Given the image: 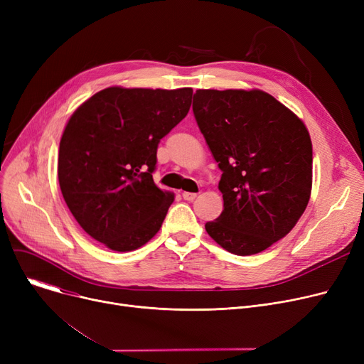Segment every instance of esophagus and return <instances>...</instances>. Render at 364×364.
<instances>
[{"mask_svg": "<svg viewBox=\"0 0 364 364\" xmlns=\"http://www.w3.org/2000/svg\"><path fill=\"white\" fill-rule=\"evenodd\" d=\"M196 193H190V192H183V199L187 200V202H192L196 199Z\"/></svg>", "mask_w": 364, "mask_h": 364, "instance_id": "obj_1", "label": "esophagus"}]
</instances>
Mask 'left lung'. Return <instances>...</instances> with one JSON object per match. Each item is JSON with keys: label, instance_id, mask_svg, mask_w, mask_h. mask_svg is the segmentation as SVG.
<instances>
[{"label": "left lung", "instance_id": "obj_1", "mask_svg": "<svg viewBox=\"0 0 364 364\" xmlns=\"http://www.w3.org/2000/svg\"><path fill=\"white\" fill-rule=\"evenodd\" d=\"M193 113L223 172L224 209L206 232L235 255L262 252L292 230L309 205L310 134L259 90H198Z\"/></svg>", "mask_w": 364, "mask_h": 364}]
</instances>
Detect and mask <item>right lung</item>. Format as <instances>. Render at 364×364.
<instances>
[{"label":"right lung","instance_id":"obj_1","mask_svg":"<svg viewBox=\"0 0 364 364\" xmlns=\"http://www.w3.org/2000/svg\"><path fill=\"white\" fill-rule=\"evenodd\" d=\"M192 88L110 87L73 112L59 147V184L72 215L109 250L147 243L174 195L153 181L161 139L186 118Z\"/></svg>","mask_w":364,"mask_h":364}]
</instances>
